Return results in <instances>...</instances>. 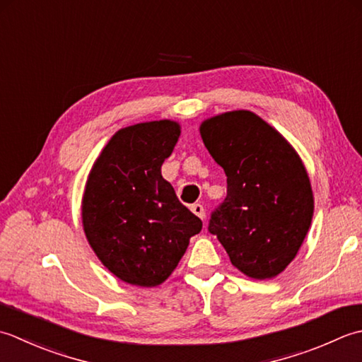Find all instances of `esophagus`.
Segmentation results:
<instances>
[{
	"instance_id": "obj_1",
	"label": "esophagus",
	"mask_w": 362,
	"mask_h": 362,
	"mask_svg": "<svg viewBox=\"0 0 362 362\" xmlns=\"http://www.w3.org/2000/svg\"><path fill=\"white\" fill-rule=\"evenodd\" d=\"M192 212L195 214V216H198L200 217L202 220L204 218V208H203V204H200V203H195V204H192Z\"/></svg>"
}]
</instances>
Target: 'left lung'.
<instances>
[{
    "instance_id": "1",
    "label": "left lung",
    "mask_w": 362,
    "mask_h": 362,
    "mask_svg": "<svg viewBox=\"0 0 362 362\" xmlns=\"http://www.w3.org/2000/svg\"><path fill=\"white\" fill-rule=\"evenodd\" d=\"M200 132L226 175V198L211 214L209 233L242 274L276 276L298 253L314 211L298 154L250 110L212 117Z\"/></svg>"
}]
</instances>
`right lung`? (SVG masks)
<instances>
[{
    "mask_svg": "<svg viewBox=\"0 0 362 362\" xmlns=\"http://www.w3.org/2000/svg\"><path fill=\"white\" fill-rule=\"evenodd\" d=\"M180 124L146 122L109 140L86 184L83 225L100 261L122 281L153 287L170 276L202 220L162 178Z\"/></svg>",
    "mask_w": 362,
    "mask_h": 362,
    "instance_id": "obj_1",
    "label": "right lung"
}]
</instances>
